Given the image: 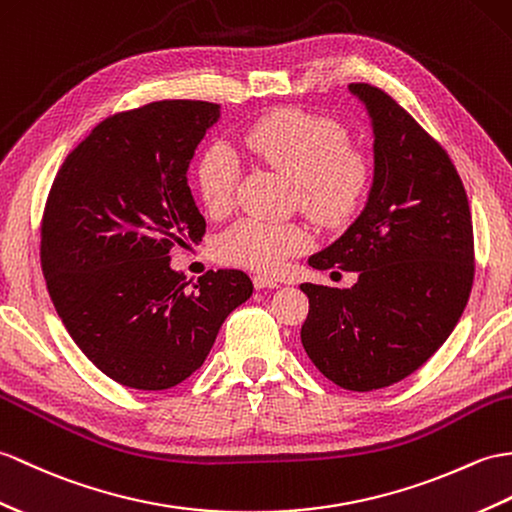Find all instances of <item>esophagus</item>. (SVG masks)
I'll list each match as a JSON object with an SVG mask.
<instances>
[{"label": "esophagus", "mask_w": 512, "mask_h": 512, "mask_svg": "<svg viewBox=\"0 0 512 512\" xmlns=\"http://www.w3.org/2000/svg\"><path fill=\"white\" fill-rule=\"evenodd\" d=\"M253 285L257 290H264V288H270V290H275V288H279V281L277 279H272V277H264V275H255L253 277Z\"/></svg>", "instance_id": "34e87169"}]
</instances>
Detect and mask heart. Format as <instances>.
<instances>
[{
  "mask_svg": "<svg viewBox=\"0 0 512 512\" xmlns=\"http://www.w3.org/2000/svg\"><path fill=\"white\" fill-rule=\"evenodd\" d=\"M242 146L296 183L301 209L320 224L347 220L368 187V163L347 146V130L323 115L281 109L253 122L242 133ZM240 165L233 152L213 144L196 163V187L211 216H224L233 205ZM310 246V235L294 222L246 218L218 240V257L227 264L275 272Z\"/></svg>",
  "mask_w": 512,
  "mask_h": 512,
  "instance_id": "b5f03b06",
  "label": "heart"
}]
</instances>
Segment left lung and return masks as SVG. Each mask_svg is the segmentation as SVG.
I'll use <instances>...</instances> for the list:
<instances>
[{"instance_id":"obj_1","label":"left lung","mask_w":512,"mask_h":512,"mask_svg":"<svg viewBox=\"0 0 512 512\" xmlns=\"http://www.w3.org/2000/svg\"><path fill=\"white\" fill-rule=\"evenodd\" d=\"M373 126V185L362 213L310 257L358 272L353 288L303 283L301 342L331 382L368 392L417 371L454 331L473 285V224L449 154L382 89L353 82Z\"/></svg>"}]
</instances>
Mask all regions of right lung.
Wrapping results in <instances>:
<instances>
[{"instance_id": "right-lung-1", "label": "right lung", "mask_w": 512, "mask_h": 512, "mask_svg": "<svg viewBox=\"0 0 512 512\" xmlns=\"http://www.w3.org/2000/svg\"><path fill=\"white\" fill-rule=\"evenodd\" d=\"M220 104L161 100L106 117L67 154L41 222V268L80 351L117 384L165 390L202 366L237 305L242 270L189 285L174 244L200 242L205 218L187 168Z\"/></svg>"}]
</instances>
